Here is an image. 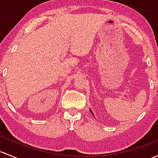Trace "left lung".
Segmentation results:
<instances>
[{"label": "left lung", "instance_id": "8db88e82", "mask_svg": "<svg viewBox=\"0 0 158 158\" xmlns=\"http://www.w3.org/2000/svg\"><path fill=\"white\" fill-rule=\"evenodd\" d=\"M90 111H91V112H92V114H93V113H92V110H90Z\"/></svg>", "mask_w": 158, "mask_h": 158}]
</instances>
